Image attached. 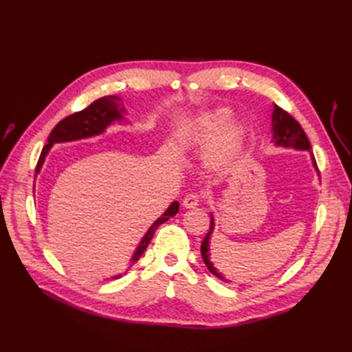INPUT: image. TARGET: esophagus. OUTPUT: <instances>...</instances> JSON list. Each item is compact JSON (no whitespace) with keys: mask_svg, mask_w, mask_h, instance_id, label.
Returning a JSON list of instances; mask_svg holds the SVG:
<instances>
[{"mask_svg":"<svg viewBox=\"0 0 352 352\" xmlns=\"http://www.w3.org/2000/svg\"><path fill=\"white\" fill-rule=\"evenodd\" d=\"M182 204L185 208H195L199 204V195L198 194H188L184 198Z\"/></svg>","mask_w":352,"mask_h":352,"instance_id":"1","label":"esophagus"}]
</instances>
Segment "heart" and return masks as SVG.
<instances>
[{
    "instance_id": "heart-1",
    "label": "heart",
    "mask_w": 352,
    "mask_h": 352,
    "mask_svg": "<svg viewBox=\"0 0 352 352\" xmlns=\"http://www.w3.org/2000/svg\"><path fill=\"white\" fill-rule=\"evenodd\" d=\"M229 117L228 110H216L207 113L201 117L197 129L194 132V141L202 146H207L214 140V136L221 129V126L226 123ZM243 132L241 127H230V129L223 135L219 146L216 148L214 154L211 155V164L214 166L219 172H226L230 168L233 158L236 157L241 144H242Z\"/></svg>"
}]
</instances>
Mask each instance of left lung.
<instances>
[{"label": "left lung", "instance_id": "obj_1", "mask_svg": "<svg viewBox=\"0 0 352 352\" xmlns=\"http://www.w3.org/2000/svg\"><path fill=\"white\" fill-rule=\"evenodd\" d=\"M272 124H273V142L278 145V146H286V148H295V150H308L311 154V145H310V141H308V138L304 132V129L301 127V124L298 123L294 117L285 111L283 109H280L279 105L274 104V110H273V116H272ZM311 158H313V166L316 167L317 173H318V168H317V163H316V158L314 155L311 154ZM320 175V173H318ZM212 230H214V219H212L211 216V220H210V230L206 235L204 241H202L201 243V255H202V260H204L207 269L217 276L219 279L225 280L223 279V276L217 272V269L212 265V263L210 261V238H211V233Z\"/></svg>", "mask_w": 352, "mask_h": 352}]
</instances>
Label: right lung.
<instances>
[{
  "label": "right lung",
  "mask_w": 352,
  "mask_h": 352,
  "mask_svg": "<svg viewBox=\"0 0 352 352\" xmlns=\"http://www.w3.org/2000/svg\"><path fill=\"white\" fill-rule=\"evenodd\" d=\"M124 111L123 109V102L119 97H114V95H107V97H102L97 101H94L91 105H88L87 109L73 113L70 116H67L66 119H63L61 122H58L56 124L54 129L51 131L50 136H48V144L42 148V153L39 155L38 164L35 168V175L39 173V170L44 164V160L50 151V148L57 144V142H69V141H78V140H83V138H89V136H95L100 135L105 131V127L109 124H111L114 120H122L123 116L122 113ZM179 211V202L175 201L172 202L162 217H158L153 226L148 229V232L145 233V236L142 238V241L138 245V248L133 254V257L131 260L129 267L140 260L141 255L144 254V251L146 250L148 243L151 242L154 233L157 230V228L162 225V223L167 221L170 217L176 216V212ZM122 278V274L114 276L113 279H119Z\"/></svg>",
  "instance_id": "obj_1"
}]
</instances>
